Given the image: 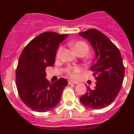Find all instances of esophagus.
Returning a JSON list of instances; mask_svg holds the SVG:
<instances>
[{
	"label": "esophagus",
	"instance_id": "esophagus-1",
	"mask_svg": "<svg viewBox=\"0 0 134 134\" xmlns=\"http://www.w3.org/2000/svg\"><path fill=\"white\" fill-rule=\"evenodd\" d=\"M68 85H77L79 84V82L78 81H76V80H68Z\"/></svg>",
	"mask_w": 134,
	"mask_h": 134
}]
</instances>
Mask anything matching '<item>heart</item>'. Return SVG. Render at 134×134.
<instances>
[{
	"label": "heart",
	"mask_w": 134,
	"mask_h": 134,
	"mask_svg": "<svg viewBox=\"0 0 134 134\" xmlns=\"http://www.w3.org/2000/svg\"><path fill=\"white\" fill-rule=\"evenodd\" d=\"M71 46H72V48L73 49V50L76 54H78L79 52H85L87 53V52L88 50V46L84 41H77V42H75V43H72V44L71 45ZM62 51V48H60L58 49V53H57V57L60 56ZM79 71H80V68L79 67L73 66V67H69L67 69V70H66V72H67V74L69 75L70 77L74 78Z\"/></svg>",
	"instance_id": "heart-1"
}]
</instances>
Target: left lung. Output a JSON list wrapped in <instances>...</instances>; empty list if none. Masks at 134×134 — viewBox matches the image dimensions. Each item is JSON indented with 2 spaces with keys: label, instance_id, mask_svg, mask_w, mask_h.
<instances>
[{
  "label": "left lung",
  "instance_id": "8db88e82",
  "mask_svg": "<svg viewBox=\"0 0 134 134\" xmlns=\"http://www.w3.org/2000/svg\"><path fill=\"white\" fill-rule=\"evenodd\" d=\"M79 35L94 49L95 60L91 70L97 76L94 88L86 86L87 92L80 97V102L93 109L105 108L115 100L122 86L125 73L122 57L118 48L99 31L91 29Z\"/></svg>",
  "mask_w": 134,
  "mask_h": 134
}]
</instances>
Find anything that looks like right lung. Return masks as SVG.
Listing matches in <instances>:
<instances>
[{
  "instance_id": "right-lung-1",
  "label": "right lung",
  "mask_w": 134,
  "mask_h": 134,
  "mask_svg": "<svg viewBox=\"0 0 134 134\" xmlns=\"http://www.w3.org/2000/svg\"><path fill=\"white\" fill-rule=\"evenodd\" d=\"M67 36L44 32L31 40L20 55L16 70V88L21 100L31 109L46 112L54 109L68 85L65 79L51 83L46 78V68L54 65L59 45Z\"/></svg>"
}]
</instances>
